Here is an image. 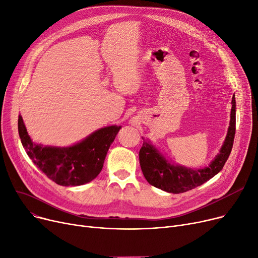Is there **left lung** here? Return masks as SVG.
<instances>
[{
	"mask_svg": "<svg viewBox=\"0 0 258 258\" xmlns=\"http://www.w3.org/2000/svg\"><path fill=\"white\" fill-rule=\"evenodd\" d=\"M232 108L227 136L221 147L220 153L210 162L208 166L203 168H189L165 158L150 140L143 137V145L139 153L140 166L144 178L151 185L170 194H182L204 184L224 167L231 153L235 135V96L232 97Z\"/></svg>",
	"mask_w": 258,
	"mask_h": 258,
	"instance_id": "1",
	"label": "left lung"
}]
</instances>
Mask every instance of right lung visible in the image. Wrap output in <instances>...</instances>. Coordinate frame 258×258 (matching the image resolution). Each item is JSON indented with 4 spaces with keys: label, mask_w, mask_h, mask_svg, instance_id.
I'll list each match as a JSON object with an SVG mask.
<instances>
[{
    "label": "right lung",
    "mask_w": 258,
    "mask_h": 258,
    "mask_svg": "<svg viewBox=\"0 0 258 258\" xmlns=\"http://www.w3.org/2000/svg\"><path fill=\"white\" fill-rule=\"evenodd\" d=\"M19 135L27 155L37 168L61 186H79L94 180L100 173L108 148L121 126L111 125L95 131L73 145L59 147L32 141L19 115Z\"/></svg>",
    "instance_id": "obj_1"
}]
</instances>
